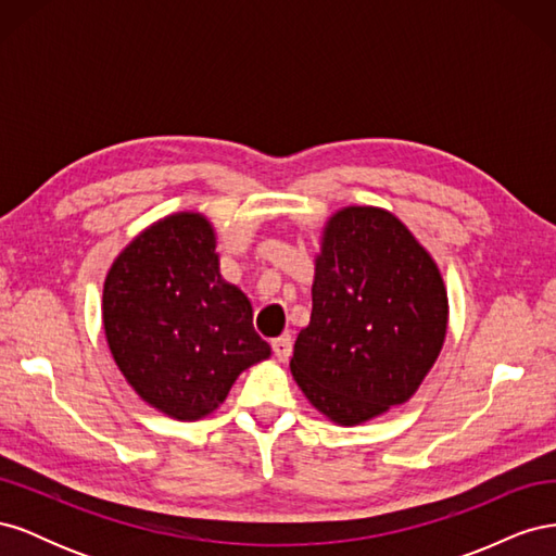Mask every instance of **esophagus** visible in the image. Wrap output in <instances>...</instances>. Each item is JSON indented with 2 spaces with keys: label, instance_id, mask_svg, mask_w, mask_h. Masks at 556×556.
Wrapping results in <instances>:
<instances>
[{
  "label": "esophagus",
  "instance_id": "esophagus-1",
  "mask_svg": "<svg viewBox=\"0 0 556 556\" xmlns=\"http://www.w3.org/2000/svg\"><path fill=\"white\" fill-rule=\"evenodd\" d=\"M271 348H274V355H276L280 362L288 359V357L292 355V339H290V333H285V336H278V339H274V341H271Z\"/></svg>",
  "mask_w": 556,
  "mask_h": 556
}]
</instances>
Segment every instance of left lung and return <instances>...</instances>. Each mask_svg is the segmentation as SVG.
<instances>
[{
  "mask_svg": "<svg viewBox=\"0 0 556 556\" xmlns=\"http://www.w3.org/2000/svg\"><path fill=\"white\" fill-rule=\"evenodd\" d=\"M447 292L439 266L396 215L348 206L329 217L315 260L311 323L292 376L343 427L406 403L443 348Z\"/></svg>",
  "mask_w": 556,
  "mask_h": 556,
  "instance_id": "8db88e82",
  "label": "left lung"
}]
</instances>
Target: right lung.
<instances>
[{"instance_id":"obj_1","label":"right lung","mask_w":556,"mask_h":556,"mask_svg":"<svg viewBox=\"0 0 556 556\" xmlns=\"http://www.w3.org/2000/svg\"><path fill=\"white\" fill-rule=\"evenodd\" d=\"M102 315L134 392L180 422L213 413L241 371L271 355L248 296L223 280L213 227L199 213L164 217L117 255Z\"/></svg>"}]
</instances>
